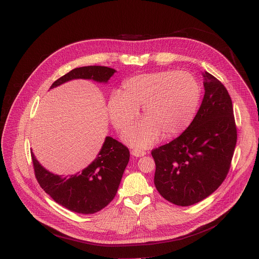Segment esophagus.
<instances>
[{"label":"esophagus","instance_id":"1","mask_svg":"<svg viewBox=\"0 0 259 259\" xmlns=\"http://www.w3.org/2000/svg\"><path fill=\"white\" fill-rule=\"evenodd\" d=\"M145 151L144 150H141V149H133L132 151H131V154L133 155V156H136V157H140V156H143V155H145Z\"/></svg>","mask_w":259,"mask_h":259}]
</instances>
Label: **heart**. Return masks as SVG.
Listing matches in <instances>:
<instances>
[{"label":"heart","mask_w":259,"mask_h":259,"mask_svg":"<svg viewBox=\"0 0 259 259\" xmlns=\"http://www.w3.org/2000/svg\"><path fill=\"white\" fill-rule=\"evenodd\" d=\"M114 92L108 112L115 128L123 131L136 119L140 107L144 120L131 127L124 139L131 146L144 148L159 137L181 134L191 124L200 100V88L187 71H157L135 75Z\"/></svg>","instance_id":"heart-1"}]
</instances>
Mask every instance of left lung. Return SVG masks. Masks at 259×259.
<instances>
[{
	"label": "left lung",
	"mask_w": 259,
	"mask_h": 259,
	"mask_svg": "<svg viewBox=\"0 0 259 259\" xmlns=\"http://www.w3.org/2000/svg\"><path fill=\"white\" fill-rule=\"evenodd\" d=\"M204 97L188 128L176 139L151 151L154 185L167 201L180 206L197 203L224 182L237 142L232 100L208 72Z\"/></svg>",
	"instance_id": "left-lung-1"
}]
</instances>
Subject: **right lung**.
I'll list each match as a JSON object with an SVG mask.
<instances>
[{"instance_id": "add662e5", "label": "right lung", "mask_w": 259, "mask_h": 259, "mask_svg": "<svg viewBox=\"0 0 259 259\" xmlns=\"http://www.w3.org/2000/svg\"><path fill=\"white\" fill-rule=\"evenodd\" d=\"M116 72L115 69L104 66L75 68L56 80L51 89L74 79L108 83ZM129 157L130 152L125 145L107 136L91 164L76 174L59 176L45 168L31 152L34 174L45 192L60 205L82 214L98 212L114 199Z\"/></svg>"}]
</instances>
